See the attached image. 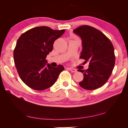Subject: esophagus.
I'll return each instance as SVG.
<instances>
[{
	"label": "esophagus",
	"mask_w": 128,
	"mask_h": 128,
	"mask_svg": "<svg viewBox=\"0 0 128 128\" xmlns=\"http://www.w3.org/2000/svg\"><path fill=\"white\" fill-rule=\"evenodd\" d=\"M69 70H70L72 72H77V70L76 69H74V68H69Z\"/></svg>",
	"instance_id": "obj_1"
}]
</instances>
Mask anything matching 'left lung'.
Segmentation results:
<instances>
[{"label": "left lung", "instance_id": "8db88e82", "mask_svg": "<svg viewBox=\"0 0 128 128\" xmlns=\"http://www.w3.org/2000/svg\"><path fill=\"white\" fill-rule=\"evenodd\" d=\"M73 32L82 39L83 50L80 58L89 61L88 68L82 72L83 80L80 86L88 90H95L105 84L110 76L115 62L113 45L104 34L89 26H82Z\"/></svg>", "mask_w": 128, "mask_h": 128}]
</instances>
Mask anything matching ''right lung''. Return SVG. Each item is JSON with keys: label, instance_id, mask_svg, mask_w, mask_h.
I'll use <instances>...</instances> for the list:
<instances>
[{"label": "right lung", "instance_id": "1", "mask_svg": "<svg viewBox=\"0 0 128 128\" xmlns=\"http://www.w3.org/2000/svg\"><path fill=\"white\" fill-rule=\"evenodd\" d=\"M64 32L42 26L26 31L19 37L13 53L14 64L20 78L29 88L38 91L49 88L64 70L62 65L46 66V58L52 51L54 42Z\"/></svg>", "mask_w": 128, "mask_h": 128}]
</instances>
